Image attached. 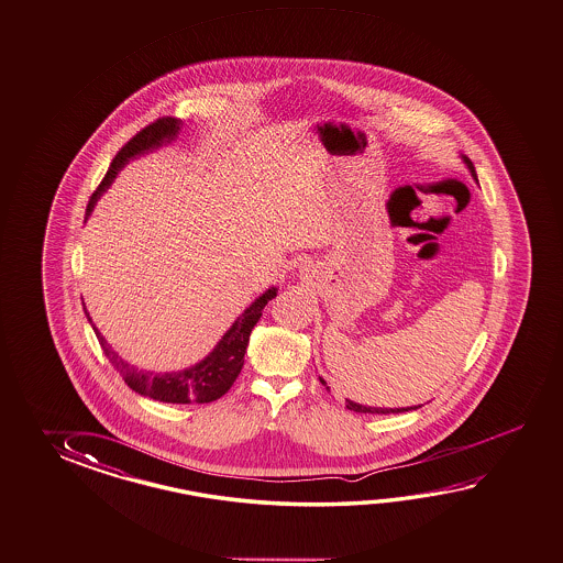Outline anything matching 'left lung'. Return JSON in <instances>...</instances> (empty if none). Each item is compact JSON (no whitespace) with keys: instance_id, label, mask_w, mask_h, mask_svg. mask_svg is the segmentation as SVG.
I'll return each instance as SVG.
<instances>
[{"instance_id":"1","label":"left lung","mask_w":563,"mask_h":563,"mask_svg":"<svg viewBox=\"0 0 563 563\" xmlns=\"http://www.w3.org/2000/svg\"><path fill=\"white\" fill-rule=\"evenodd\" d=\"M463 162H465V166L470 167V172H472V176L474 179H477V174H475V167L465 155H463ZM321 384L323 386H328L323 379L320 377ZM345 408L352 409V411H357V413H401V411H409V409H418L421 406H413V408H367V406H360V404H355L352 399H345Z\"/></svg>"}]
</instances>
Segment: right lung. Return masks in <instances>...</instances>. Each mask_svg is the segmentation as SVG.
<instances>
[{
    "instance_id": "1",
    "label": "right lung",
    "mask_w": 563,
    "mask_h": 563,
    "mask_svg": "<svg viewBox=\"0 0 563 563\" xmlns=\"http://www.w3.org/2000/svg\"><path fill=\"white\" fill-rule=\"evenodd\" d=\"M179 128H181V122L176 120V118H159L154 123L145 125L142 132L135 133L132 140L123 145L118 155L113 157L108 174L101 179L100 186L89 198L86 213L88 216L91 213L101 194L110 188L111 181L118 176V172L132 157L145 154V152H152V150L159 147V145L169 144L172 140H176ZM276 287H272V289H267L265 294H262L235 320L232 328L225 331V335L213 347V352L206 360H201L199 364L189 367V369H184V372L154 374V372L137 369L135 365L123 362L122 357L111 350L108 342L103 340V335L98 331V328H93V331H96V335L100 340L101 350L108 355L110 364L120 372L123 382L132 387L135 394L152 397V399H157V401H166V404H210V401L220 399L223 394H228V389L238 379V375L242 372L243 355H245V347L250 343L252 330H254L255 323L262 318V311L267 306V301L276 298ZM86 316H88V321L91 323L88 311H86Z\"/></svg>"
}]
</instances>
